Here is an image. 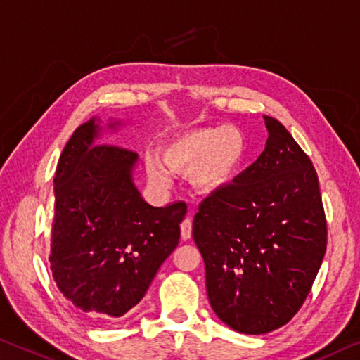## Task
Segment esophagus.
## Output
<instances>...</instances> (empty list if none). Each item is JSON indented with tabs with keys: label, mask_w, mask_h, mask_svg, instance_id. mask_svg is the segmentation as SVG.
I'll return each instance as SVG.
<instances>
[{
	"label": "esophagus",
	"mask_w": 360,
	"mask_h": 360,
	"mask_svg": "<svg viewBox=\"0 0 360 360\" xmlns=\"http://www.w3.org/2000/svg\"><path fill=\"white\" fill-rule=\"evenodd\" d=\"M192 237V221L191 218H186L181 222V238L182 240H189Z\"/></svg>",
	"instance_id": "obj_1"
}]
</instances>
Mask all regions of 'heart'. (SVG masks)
<instances>
[{
    "mask_svg": "<svg viewBox=\"0 0 360 360\" xmlns=\"http://www.w3.org/2000/svg\"><path fill=\"white\" fill-rule=\"evenodd\" d=\"M243 138L236 128H198L171 138L162 146V160L170 169L189 171L197 189L213 192L229 182L243 157ZM146 174L157 189H168L171 171L157 157H146Z\"/></svg>",
    "mask_w": 360,
    "mask_h": 360,
    "instance_id": "1",
    "label": "heart"
}]
</instances>
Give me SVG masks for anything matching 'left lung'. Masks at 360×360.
I'll list each match as a JSON object with an SVG mask.
<instances>
[{
    "instance_id": "8db88e82",
    "label": "left lung",
    "mask_w": 360,
    "mask_h": 360,
    "mask_svg": "<svg viewBox=\"0 0 360 360\" xmlns=\"http://www.w3.org/2000/svg\"><path fill=\"white\" fill-rule=\"evenodd\" d=\"M264 150L231 184L205 198L192 226L211 307L247 335L290 322L327 250L312 162L278 120L264 115Z\"/></svg>"
}]
</instances>
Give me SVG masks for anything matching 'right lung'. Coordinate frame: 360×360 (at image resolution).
Instances as JSON below:
<instances>
[{"label":"right lung","mask_w":360,"mask_h":360,"mask_svg":"<svg viewBox=\"0 0 360 360\" xmlns=\"http://www.w3.org/2000/svg\"><path fill=\"white\" fill-rule=\"evenodd\" d=\"M122 127L110 122L108 129ZM93 117L75 129L54 176L51 271L68 301L84 312L122 317L146 295L179 243L186 203L152 207L134 186L138 153L98 144Z\"/></svg>","instance_id":"right-lung-1"}]
</instances>
